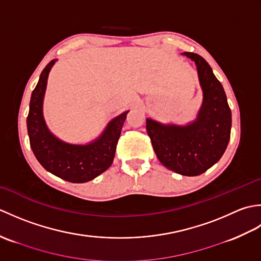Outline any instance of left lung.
Instances as JSON below:
<instances>
[{"label":"left lung","instance_id":"8db88e82","mask_svg":"<svg viewBox=\"0 0 261 261\" xmlns=\"http://www.w3.org/2000/svg\"><path fill=\"white\" fill-rule=\"evenodd\" d=\"M196 65L203 91L197 118L186 125L164 124L147 119V132L157 158L165 167L184 176H197L222 157L230 140L231 110L222 84L206 60L184 53Z\"/></svg>","mask_w":261,"mask_h":261}]
</instances>
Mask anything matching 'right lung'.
I'll return each mask as SVG.
<instances>
[{"instance_id": "right-lung-1", "label": "right lung", "mask_w": 261, "mask_h": 261, "mask_svg": "<svg viewBox=\"0 0 261 261\" xmlns=\"http://www.w3.org/2000/svg\"><path fill=\"white\" fill-rule=\"evenodd\" d=\"M57 59H53L42 70L31 94L27 118L30 146L39 163L49 173L70 182H86L104 173L113 163L116 143L129 111L111 120L96 139L86 145L65 142L49 130L43 118L48 76Z\"/></svg>"}]
</instances>
